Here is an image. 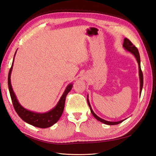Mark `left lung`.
Here are the masks:
<instances>
[{
	"label": "left lung",
	"instance_id": "8db88e82",
	"mask_svg": "<svg viewBox=\"0 0 156 156\" xmlns=\"http://www.w3.org/2000/svg\"><path fill=\"white\" fill-rule=\"evenodd\" d=\"M123 48L127 51L130 52L131 54H133L135 57L137 61L138 64H139V79H140V95L141 94V91H142V89H143V72L142 71H141V68H140V55H139V51L137 49V48H136V47L131 43V42L127 39L126 37H125L124 40V43H123ZM87 101H88V106L90 107V111L92 112V115L94 116V118L96 120H98V121H100L102 123L107 124V125H116V124H119L121 122H122L123 121H124L125 120H122L120 121H118V122H110V121H107L105 120H103L102 119H101L100 117H99L98 116H97L94 112L93 111L92 108L91 107L90 105V103L89 102L88 100V96L87 95Z\"/></svg>",
	"mask_w": 156,
	"mask_h": 156
}]
</instances>
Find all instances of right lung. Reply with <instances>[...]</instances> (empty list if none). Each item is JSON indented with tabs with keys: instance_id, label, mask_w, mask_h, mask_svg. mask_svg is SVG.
<instances>
[{
	"instance_id": "1",
	"label": "right lung",
	"mask_w": 156,
	"mask_h": 156,
	"mask_svg": "<svg viewBox=\"0 0 156 156\" xmlns=\"http://www.w3.org/2000/svg\"><path fill=\"white\" fill-rule=\"evenodd\" d=\"M16 52L17 51H16L15 55H14L12 67L10 69V72H9L8 78V88L9 91H10L13 107L15 108L17 115L20 116V117L23 121H25L27 123L33 126L40 127V128H47V127H51L58 122L61 115H62L64 108L66 98L68 92L72 90L73 87V84L70 83L68 84L67 87L66 88L62 96H61L58 102L57 103V104L49 111L47 112L40 113L26 109L25 108L21 105L20 102L18 101L16 94L13 90L11 84V73L13 69L14 58H15Z\"/></svg>"
}]
</instances>
